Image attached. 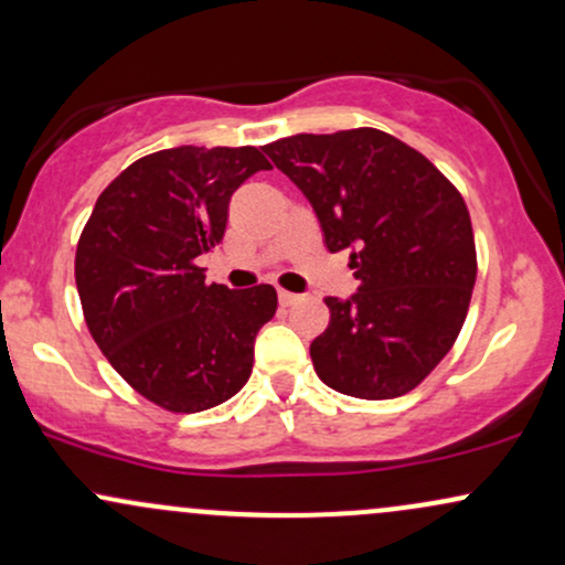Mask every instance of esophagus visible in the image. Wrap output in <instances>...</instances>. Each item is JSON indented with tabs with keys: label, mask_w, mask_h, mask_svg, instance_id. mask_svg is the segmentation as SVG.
<instances>
[{
	"label": "esophagus",
	"mask_w": 565,
	"mask_h": 565,
	"mask_svg": "<svg viewBox=\"0 0 565 565\" xmlns=\"http://www.w3.org/2000/svg\"><path fill=\"white\" fill-rule=\"evenodd\" d=\"M278 302H281L284 308H289V305L300 302V295H295V291H287V289H281V291H278Z\"/></svg>",
	"instance_id": "esophagus-1"
}]
</instances>
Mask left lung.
<instances>
[{
	"instance_id": "left-lung-1",
	"label": "left lung",
	"mask_w": 565,
	"mask_h": 565,
	"mask_svg": "<svg viewBox=\"0 0 565 565\" xmlns=\"http://www.w3.org/2000/svg\"><path fill=\"white\" fill-rule=\"evenodd\" d=\"M302 191L329 252L350 249L359 291L327 297L310 342L321 382L353 398H398L449 353L476 284L468 206L449 180L372 127L291 135L263 148Z\"/></svg>"
}]
</instances>
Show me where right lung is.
<instances>
[{
	"label": "right lung",
	"mask_w": 565,
	"mask_h": 565,
	"mask_svg": "<svg viewBox=\"0 0 565 565\" xmlns=\"http://www.w3.org/2000/svg\"><path fill=\"white\" fill-rule=\"evenodd\" d=\"M257 148L180 146L129 164L84 225L76 289L89 334L116 372L170 412H204L246 385L276 289L204 284L196 257L223 242L228 204Z\"/></svg>",
	"instance_id": "1"
}]
</instances>
